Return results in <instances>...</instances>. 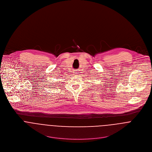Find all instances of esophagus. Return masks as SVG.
Here are the masks:
<instances>
[{"instance_id":"esophagus-1","label":"esophagus","mask_w":152,"mask_h":152,"mask_svg":"<svg viewBox=\"0 0 152 152\" xmlns=\"http://www.w3.org/2000/svg\"><path fill=\"white\" fill-rule=\"evenodd\" d=\"M77 72H77V71H75V72H74V74H78V73H77Z\"/></svg>"}]
</instances>
